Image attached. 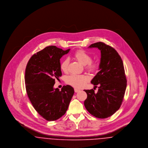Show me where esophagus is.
<instances>
[{"instance_id": "esophagus-1", "label": "esophagus", "mask_w": 148, "mask_h": 148, "mask_svg": "<svg viewBox=\"0 0 148 148\" xmlns=\"http://www.w3.org/2000/svg\"><path fill=\"white\" fill-rule=\"evenodd\" d=\"M74 91L75 92H80V90H79V89H74Z\"/></svg>"}]
</instances>
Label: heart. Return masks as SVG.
Segmentation results:
<instances>
[{"label": "heart", "mask_w": 148, "mask_h": 148, "mask_svg": "<svg viewBox=\"0 0 148 148\" xmlns=\"http://www.w3.org/2000/svg\"><path fill=\"white\" fill-rule=\"evenodd\" d=\"M74 57L80 63L85 65V69L89 72H94L98 68V64L92 62L91 56L84 50H77L74 54ZM69 63L68 59L63 60L60 65L61 71L66 72L68 70ZM88 81V78L84 75L72 74L66 78V83L76 88H83Z\"/></svg>", "instance_id": "obj_1"}]
</instances>
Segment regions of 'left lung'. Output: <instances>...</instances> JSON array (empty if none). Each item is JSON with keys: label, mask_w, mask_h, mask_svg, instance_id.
<instances>
[{"label": "left lung", "mask_w": 148, "mask_h": 148, "mask_svg": "<svg viewBox=\"0 0 148 148\" xmlns=\"http://www.w3.org/2000/svg\"><path fill=\"white\" fill-rule=\"evenodd\" d=\"M89 48L100 50L99 71L91 81L98 91L84 90L87 98L84 106L94 116L104 119L112 116L121 105L127 88V78L124 65L118 52L103 42L91 44Z\"/></svg>", "instance_id": "obj_1"}]
</instances>
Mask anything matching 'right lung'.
Masks as SVG:
<instances>
[{
  "label": "right lung",
  "mask_w": 148,
  "mask_h": 148,
  "mask_svg": "<svg viewBox=\"0 0 148 148\" xmlns=\"http://www.w3.org/2000/svg\"><path fill=\"white\" fill-rule=\"evenodd\" d=\"M69 50L47 47L32 56L26 66L25 84L29 99L35 110L48 121L56 120L65 114L74 93L68 85L60 91L54 88L55 79L62 75L60 59Z\"/></svg>",
  "instance_id": "obj_1"
}]
</instances>
